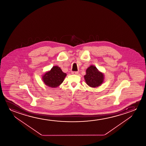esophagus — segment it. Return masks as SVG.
<instances>
[{"mask_svg": "<svg viewBox=\"0 0 146 146\" xmlns=\"http://www.w3.org/2000/svg\"><path fill=\"white\" fill-rule=\"evenodd\" d=\"M71 73H72V74H74V75H77V74H78V72L73 71V72H71Z\"/></svg>", "mask_w": 146, "mask_h": 146, "instance_id": "obj_1", "label": "esophagus"}]
</instances>
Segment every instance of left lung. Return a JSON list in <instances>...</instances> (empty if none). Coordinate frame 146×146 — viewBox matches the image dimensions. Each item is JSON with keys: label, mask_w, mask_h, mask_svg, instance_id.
I'll return each mask as SVG.
<instances>
[{"label": "left lung", "mask_w": 146, "mask_h": 146, "mask_svg": "<svg viewBox=\"0 0 146 146\" xmlns=\"http://www.w3.org/2000/svg\"><path fill=\"white\" fill-rule=\"evenodd\" d=\"M84 77L86 84L92 88L99 87L104 82V74L93 65L86 69V75Z\"/></svg>", "instance_id": "left-lung-1"}]
</instances>
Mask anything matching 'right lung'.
I'll use <instances>...</instances> for the list:
<instances>
[{"instance_id": "1", "label": "right lung", "mask_w": 146, "mask_h": 146, "mask_svg": "<svg viewBox=\"0 0 146 146\" xmlns=\"http://www.w3.org/2000/svg\"><path fill=\"white\" fill-rule=\"evenodd\" d=\"M66 75L59 67L54 66L42 76V80L47 86L56 88L62 84Z\"/></svg>"}]
</instances>
